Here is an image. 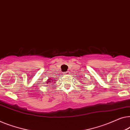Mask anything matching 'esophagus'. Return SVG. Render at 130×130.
<instances>
[{
  "instance_id": "obj_1",
  "label": "esophagus",
  "mask_w": 130,
  "mask_h": 130,
  "mask_svg": "<svg viewBox=\"0 0 130 130\" xmlns=\"http://www.w3.org/2000/svg\"><path fill=\"white\" fill-rule=\"evenodd\" d=\"M69 71H66V72H64L63 73L64 74V75H68V74H69Z\"/></svg>"
}]
</instances>
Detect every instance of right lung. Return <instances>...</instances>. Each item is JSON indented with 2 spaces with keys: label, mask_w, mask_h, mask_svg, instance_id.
<instances>
[{
  "label": "right lung",
  "mask_w": 130,
  "mask_h": 130,
  "mask_svg": "<svg viewBox=\"0 0 130 130\" xmlns=\"http://www.w3.org/2000/svg\"><path fill=\"white\" fill-rule=\"evenodd\" d=\"M53 80L51 81V78L48 79V81H47V83H53Z\"/></svg>",
  "instance_id": "1"
}]
</instances>
